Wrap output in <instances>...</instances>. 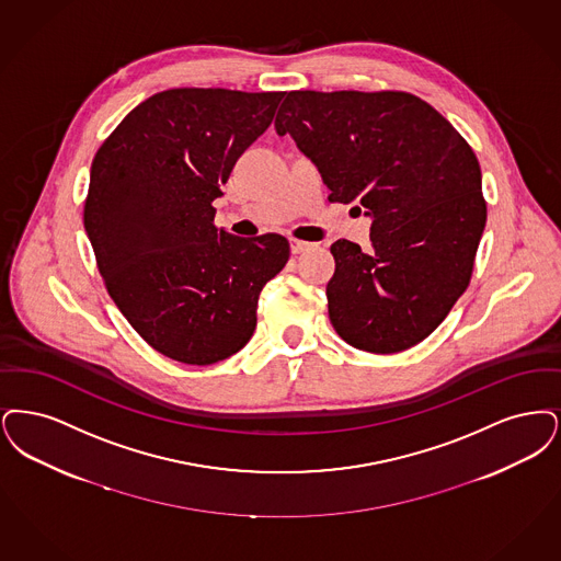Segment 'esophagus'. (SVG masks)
Wrapping results in <instances>:
<instances>
[{"label":"esophagus","mask_w":561,"mask_h":561,"mask_svg":"<svg viewBox=\"0 0 561 561\" xmlns=\"http://www.w3.org/2000/svg\"><path fill=\"white\" fill-rule=\"evenodd\" d=\"M289 244H291L293 255H299V253H304V251L312 249V244L306 243V241H297V239H291V241H289Z\"/></svg>","instance_id":"1"}]
</instances>
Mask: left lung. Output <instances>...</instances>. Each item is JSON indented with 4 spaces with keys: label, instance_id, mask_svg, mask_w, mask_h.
Segmentation results:
<instances>
[{
    "label": "left lung",
    "instance_id": "1",
    "mask_svg": "<svg viewBox=\"0 0 561 561\" xmlns=\"http://www.w3.org/2000/svg\"><path fill=\"white\" fill-rule=\"evenodd\" d=\"M274 127L317 165L329 201L373 219L370 251L331 244L337 335L373 354L423 342L467 289L486 226L471 147L407 92H289Z\"/></svg>",
    "mask_w": 561,
    "mask_h": 561
}]
</instances>
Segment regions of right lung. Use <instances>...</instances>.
Returning a JSON list of instances; mask_svg holds the SVG:
<instances>
[{"label": "right lung", "instance_id": "1", "mask_svg": "<svg viewBox=\"0 0 561 561\" xmlns=\"http://www.w3.org/2000/svg\"><path fill=\"white\" fill-rule=\"evenodd\" d=\"M283 92L175 88L138 104L98 148L83 226L123 317L184 365L237 354L264 285L285 268L280 234L218 230L211 205Z\"/></svg>", "mask_w": 561, "mask_h": 561}]
</instances>
